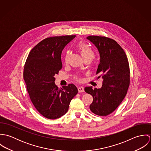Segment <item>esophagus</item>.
Masks as SVG:
<instances>
[{
	"mask_svg": "<svg viewBox=\"0 0 151 151\" xmlns=\"http://www.w3.org/2000/svg\"><path fill=\"white\" fill-rule=\"evenodd\" d=\"M78 92H84V88L83 86H79L78 87Z\"/></svg>",
	"mask_w": 151,
	"mask_h": 151,
	"instance_id": "esophagus-1",
	"label": "esophagus"
}]
</instances>
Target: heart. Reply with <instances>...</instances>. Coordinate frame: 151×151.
Here are the masks:
<instances>
[{
    "label": "heart",
    "mask_w": 151,
    "mask_h": 151,
    "mask_svg": "<svg viewBox=\"0 0 151 151\" xmlns=\"http://www.w3.org/2000/svg\"><path fill=\"white\" fill-rule=\"evenodd\" d=\"M77 49L80 50V53L83 58L84 59L91 58L92 59L94 57L95 53L93 49L88 44L83 42H80L77 45ZM70 56V52L66 51L64 56V62L66 63L68 61V58Z\"/></svg>",
    "instance_id": "obj_1"
}]
</instances>
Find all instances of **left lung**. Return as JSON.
I'll list each match as a JSON object with an SVG mask.
<instances>
[{
  "label": "left lung",
  "instance_id": "1",
  "mask_svg": "<svg viewBox=\"0 0 151 151\" xmlns=\"http://www.w3.org/2000/svg\"><path fill=\"white\" fill-rule=\"evenodd\" d=\"M97 47L100 63L96 74L103 78L101 88L86 86V93L93 96L89 108L92 113L105 116L114 111L125 98L129 86V67L126 53L114 40L105 37L86 38Z\"/></svg>",
  "mask_w": 151,
  "mask_h": 151
}]
</instances>
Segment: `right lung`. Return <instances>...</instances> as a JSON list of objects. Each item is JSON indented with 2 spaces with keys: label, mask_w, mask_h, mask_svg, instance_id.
Listing matches in <instances>:
<instances>
[{
  "label": "right lung",
  "mask_w": 151,
  "mask_h": 151,
  "mask_svg": "<svg viewBox=\"0 0 151 151\" xmlns=\"http://www.w3.org/2000/svg\"><path fill=\"white\" fill-rule=\"evenodd\" d=\"M75 37L65 35L43 40L32 49L24 65L23 77L30 99L39 113L49 119L65 115L78 93L73 84L59 89L54 77L62 68L63 49Z\"/></svg>",
  "instance_id": "obj_1"
}]
</instances>
